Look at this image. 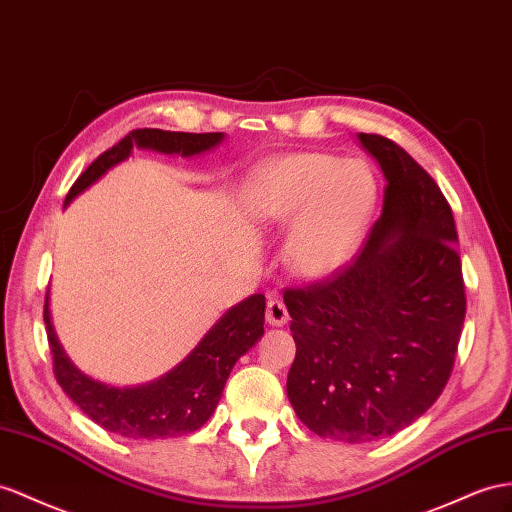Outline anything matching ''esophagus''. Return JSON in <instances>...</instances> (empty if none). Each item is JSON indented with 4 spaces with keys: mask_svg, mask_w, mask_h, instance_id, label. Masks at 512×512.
<instances>
[{
    "mask_svg": "<svg viewBox=\"0 0 512 512\" xmlns=\"http://www.w3.org/2000/svg\"><path fill=\"white\" fill-rule=\"evenodd\" d=\"M266 320L270 326H285L287 320H290V313H287V307L281 300V296H270L268 298V307H266Z\"/></svg>",
    "mask_w": 512,
    "mask_h": 512,
    "instance_id": "34e87169",
    "label": "esophagus"
}]
</instances>
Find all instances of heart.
Instances as JSON below:
<instances>
[{
    "label": "heart",
    "instance_id": "obj_1",
    "mask_svg": "<svg viewBox=\"0 0 512 512\" xmlns=\"http://www.w3.org/2000/svg\"><path fill=\"white\" fill-rule=\"evenodd\" d=\"M376 179L361 160L292 153L261 166L255 214L270 225L294 222L287 257L300 277H333L357 255L376 207Z\"/></svg>",
    "mask_w": 512,
    "mask_h": 512
}]
</instances>
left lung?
Segmentation results:
<instances>
[{
	"label": "left lung",
	"mask_w": 512,
	"mask_h": 512,
	"mask_svg": "<svg viewBox=\"0 0 512 512\" xmlns=\"http://www.w3.org/2000/svg\"><path fill=\"white\" fill-rule=\"evenodd\" d=\"M385 175L383 214L352 266L285 290L300 422L320 437L370 443L413 424L448 383L465 320L452 209L396 142L357 134Z\"/></svg>",
	"instance_id": "left-lung-1"
}]
</instances>
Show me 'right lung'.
Wrapping results in <instances>:
<instances>
[{
	"mask_svg": "<svg viewBox=\"0 0 512 512\" xmlns=\"http://www.w3.org/2000/svg\"><path fill=\"white\" fill-rule=\"evenodd\" d=\"M225 134H186V131L136 129L110 151L99 155L73 183L64 207L97 183L110 168L125 162L138 149H149L166 155L194 157L220 147ZM266 296L253 294L233 305L216 320L190 355L173 370L151 383L134 387H116L101 383L84 374L64 352L51 324L49 292L45 296V326L54 374L64 393L80 409L116 435L127 439H170L199 430L212 413L225 389L227 378L242 355L251 350L264 335Z\"/></svg>",
	"mask_w": 512,
	"mask_h": 512,
	"instance_id": "1",
	"label": "right lung"
}]
</instances>
